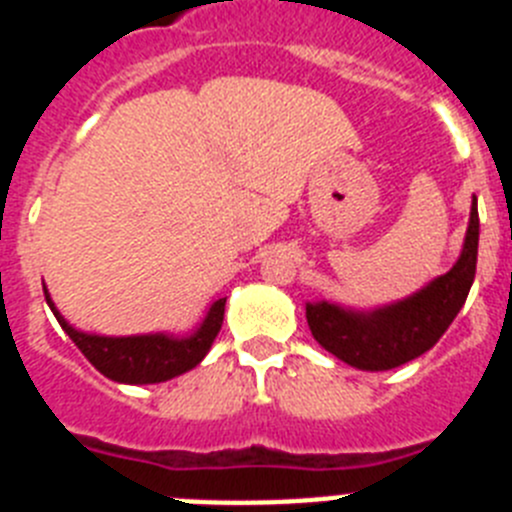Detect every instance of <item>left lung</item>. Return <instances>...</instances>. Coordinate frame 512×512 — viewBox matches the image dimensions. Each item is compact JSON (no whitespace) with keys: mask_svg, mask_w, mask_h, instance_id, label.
Listing matches in <instances>:
<instances>
[{"mask_svg":"<svg viewBox=\"0 0 512 512\" xmlns=\"http://www.w3.org/2000/svg\"><path fill=\"white\" fill-rule=\"evenodd\" d=\"M479 212L472 200L461 256L451 271L420 292L377 310H346L333 302H307V325L325 351L364 372H387L418 359L438 343L467 302L477 271Z\"/></svg>","mask_w":512,"mask_h":512,"instance_id":"1","label":"left lung"}]
</instances>
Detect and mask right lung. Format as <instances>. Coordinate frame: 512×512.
I'll list each match as a JSON object with an SVG mask.
<instances>
[{
  "mask_svg": "<svg viewBox=\"0 0 512 512\" xmlns=\"http://www.w3.org/2000/svg\"><path fill=\"white\" fill-rule=\"evenodd\" d=\"M45 302L53 310L61 328L69 333L71 341L79 346V351L94 364L97 372L120 384H156L174 379L179 374L189 372L200 364L210 351L212 341L220 333L225 315V297L212 302L205 320L192 336H166V333H148V336H94L76 330L66 323L61 312L53 305L48 289L43 287Z\"/></svg>",
  "mask_w": 512,
  "mask_h": 512,
  "instance_id": "right-lung-1",
  "label": "right lung"
}]
</instances>
